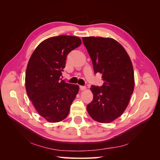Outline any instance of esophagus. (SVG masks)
I'll return each instance as SVG.
<instances>
[{
  "mask_svg": "<svg viewBox=\"0 0 160 160\" xmlns=\"http://www.w3.org/2000/svg\"><path fill=\"white\" fill-rule=\"evenodd\" d=\"M80 89L81 90V91H83V90H85V89H86V87L85 86H82V85H81L80 87Z\"/></svg>",
  "mask_w": 160,
  "mask_h": 160,
  "instance_id": "esophagus-1",
  "label": "esophagus"
}]
</instances>
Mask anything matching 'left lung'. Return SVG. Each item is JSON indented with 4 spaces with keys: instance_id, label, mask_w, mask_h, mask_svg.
Listing matches in <instances>:
<instances>
[{
    "instance_id": "1",
    "label": "left lung",
    "mask_w": 160,
    "mask_h": 160,
    "mask_svg": "<svg viewBox=\"0 0 160 160\" xmlns=\"http://www.w3.org/2000/svg\"><path fill=\"white\" fill-rule=\"evenodd\" d=\"M93 62L95 73L102 74L103 84L92 85L93 99L87 106L91 118L109 123L122 115L134 89L132 62L124 48L113 38H82Z\"/></svg>"
}]
</instances>
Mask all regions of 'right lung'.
<instances>
[{
	"label": "right lung",
	"instance_id": "1",
	"mask_svg": "<svg viewBox=\"0 0 160 160\" xmlns=\"http://www.w3.org/2000/svg\"><path fill=\"white\" fill-rule=\"evenodd\" d=\"M79 37L59 35L41 42L28 61L25 75L27 93L37 112L51 123L68 115L79 85L67 83L60 77L69 53L80 46Z\"/></svg>",
	"mask_w": 160,
	"mask_h": 160
}]
</instances>
